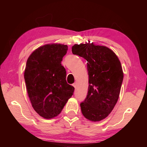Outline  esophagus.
Here are the masks:
<instances>
[{
  "label": "esophagus",
  "mask_w": 147,
  "mask_h": 147,
  "mask_svg": "<svg viewBox=\"0 0 147 147\" xmlns=\"http://www.w3.org/2000/svg\"><path fill=\"white\" fill-rule=\"evenodd\" d=\"M73 86H74V88H76V83H74V84H73Z\"/></svg>",
  "instance_id": "34e87169"
}]
</instances>
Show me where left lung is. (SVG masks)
<instances>
[{
	"label": "left lung",
	"instance_id": "obj_1",
	"mask_svg": "<svg viewBox=\"0 0 147 147\" xmlns=\"http://www.w3.org/2000/svg\"><path fill=\"white\" fill-rule=\"evenodd\" d=\"M73 54L87 60L89 74L88 95L80 104L83 115L96 122L105 119L118 100L123 80V71L116 54L105 46L90 41L72 47Z\"/></svg>",
	"mask_w": 147,
	"mask_h": 147
}]
</instances>
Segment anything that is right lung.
<instances>
[{"label": "right lung", "mask_w": 147, "mask_h": 147, "mask_svg": "<svg viewBox=\"0 0 147 147\" xmlns=\"http://www.w3.org/2000/svg\"><path fill=\"white\" fill-rule=\"evenodd\" d=\"M67 45L47 44L39 47L27 59L24 77L32 106L39 115L53 119L61 113L74 88L66 81L61 62Z\"/></svg>", "instance_id": "right-lung-1"}]
</instances>
